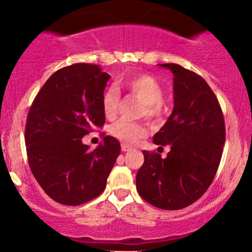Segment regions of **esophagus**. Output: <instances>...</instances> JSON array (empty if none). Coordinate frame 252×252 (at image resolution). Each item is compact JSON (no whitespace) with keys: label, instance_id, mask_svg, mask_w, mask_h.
Instances as JSON below:
<instances>
[{"label":"esophagus","instance_id":"34e87169","mask_svg":"<svg viewBox=\"0 0 252 252\" xmlns=\"http://www.w3.org/2000/svg\"><path fill=\"white\" fill-rule=\"evenodd\" d=\"M122 150H123V152H129V150H131V147H129V145L126 144H122Z\"/></svg>","mask_w":252,"mask_h":252}]
</instances>
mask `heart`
Listing matches in <instances>:
<instances>
[{
	"mask_svg": "<svg viewBox=\"0 0 252 252\" xmlns=\"http://www.w3.org/2000/svg\"><path fill=\"white\" fill-rule=\"evenodd\" d=\"M122 84L143 102L140 114L145 115L148 118H158L161 114L163 112L161 100L164 97V91L161 84L154 77L149 74H140L126 79ZM119 100L121 95L115 87H109L104 92L102 97V109L105 118H115V115L118 114ZM109 130L113 137L121 142L126 144H135L138 140L147 135L148 126L144 123H138V122L118 121L110 126Z\"/></svg>",
	"mask_w": 252,
	"mask_h": 252,
	"instance_id": "1",
	"label": "heart"
}]
</instances>
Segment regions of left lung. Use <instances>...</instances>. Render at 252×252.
I'll return each instance as SVG.
<instances>
[{"instance_id": "1", "label": "left lung", "mask_w": 252, "mask_h": 252, "mask_svg": "<svg viewBox=\"0 0 252 252\" xmlns=\"http://www.w3.org/2000/svg\"><path fill=\"white\" fill-rule=\"evenodd\" d=\"M174 74V109L153 142L168 145L166 158L143 150L137 174L140 196L164 210L187 208L213 183L225 144V122L216 95L205 79L175 63H164Z\"/></svg>"}]
</instances>
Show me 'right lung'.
Segmentation results:
<instances>
[{
	"instance_id": "1",
	"label": "right lung",
	"mask_w": 252,
	"mask_h": 252,
	"mask_svg": "<svg viewBox=\"0 0 252 252\" xmlns=\"http://www.w3.org/2000/svg\"><path fill=\"white\" fill-rule=\"evenodd\" d=\"M109 78L98 64L61 68L28 112L25 142L31 171L44 192L63 205H81L102 194L121 153L110 135L94 150L82 143L94 126L104 124L102 97Z\"/></svg>"
}]
</instances>
